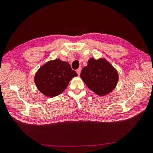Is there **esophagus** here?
Instances as JSON below:
<instances>
[{"label":"esophagus","instance_id":"34e87169","mask_svg":"<svg viewBox=\"0 0 153 153\" xmlns=\"http://www.w3.org/2000/svg\"><path fill=\"white\" fill-rule=\"evenodd\" d=\"M81 67H79V69H77V70H76V71H77V74H78V76H79V75H80V72H81Z\"/></svg>","mask_w":153,"mask_h":153}]
</instances>
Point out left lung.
I'll return each instance as SVG.
<instances>
[{"mask_svg":"<svg viewBox=\"0 0 153 153\" xmlns=\"http://www.w3.org/2000/svg\"><path fill=\"white\" fill-rule=\"evenodd\" d=\"M80 77L90 90L100 96L112 91L118 81L117 71L103 59H90L88 65L82 69Z\"/></svg>","mask_w":153,"mask_h":153,"instance_id":"obj_1","label":"left lung"}]
</instances>
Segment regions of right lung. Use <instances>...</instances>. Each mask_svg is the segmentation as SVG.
Here are the masks:
<instances>
[{
  "instance_id": "obj_1",
  "label": "right lung",
  "mask_w": 153,
  "mask_h": 153,
  "mask_svg": "<svg viewBox=\"0 0 153 153\" xmlns=\"http://www.w3.org/2000/svg\"><path fill=\"white\" fill-rule=\"evenodd\" d=\"M77 76L67 62L60 59L48 61L38 69L34 82L38 90L48 97L61 94L74 77Z\"/></svg>"
}]
</instances>
